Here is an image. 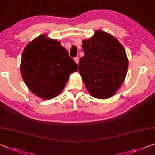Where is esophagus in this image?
<instances>
[{
  "instance_id": "obj_1",
  "label": "esophagus",
  "mask_w": 155,
  "mask_h": 155,
  "mask_svg": "<svg viewBox=\"0 0 155 155\" xmlns=\"http://www.w3.org/2000/svg\"><path fill=\"white\" fill-rule=\"evenodd\" d=\"M74 60L75 63H77V64H78V61H79V59H78V57H75L74 58Z\"/></svg>"
}]
</instances>
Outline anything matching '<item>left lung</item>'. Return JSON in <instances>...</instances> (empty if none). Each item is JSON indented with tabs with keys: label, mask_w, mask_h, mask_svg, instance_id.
<instances>
[{
	"label": "left lung",
	"mask_w": 155,
	"mask_h": 155,
	"mask_svg": "<svg viewBox=\"0 0 155 155\" xmlns=\"http://www.w3.org/2000/svg\"><path fill=\"white\" fill-rule=\"evenodd\" d=\"M85 55L78 68L87 90L99 99L112 97L126 78L128 59L126 50L112 34L97 30L92 37L82 41Z\"/></svg>",
	"instance_id": "left-lung-1"
}]
</instances>
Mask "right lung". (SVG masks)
<instances>
[{
    "mask_svg": "<svg viewBox=\"0 0 155 155\" xmlns=\"http://www.w3.org/2000/svg\"><path fill=\"white\" fill-rule=\"evenodd\" d=\"M22 77L28 89L41 99H51L65 87L78 65L60 41L41 34L25 46L21 62Z\"/></svg>",
    "mask_w": 155,
    "mask_h": 155,
    "instance_id": "1",
    "label": "right lung"
}]
</instances>
